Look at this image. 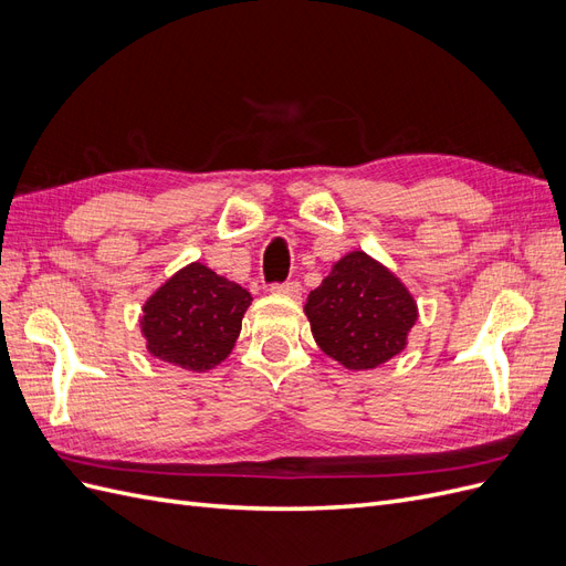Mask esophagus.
I'll list each match as a JSON object with an SVG mask.
<instances>
[{"instance_id": "1", "label": "esophagus", "mask_w": 566, "mask_h": 566, "mask_svg": "<svg viewBox=\"0 0 566 566\" xmlns=\"http://www.w3.org/2000/svg\"><path fill=\"white\" fill-rule=\"evenodd\" d=\"M271 293L285 295V297H300L302 285L297 281H287V283H281V285H271Z\"/></svg>"}]
</instances>
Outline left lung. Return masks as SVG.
Instances as JSON below:
<instances>
[{"label":"left lung","instance_id":"1","mask_svg":"<svg viewBox=\"0 0 566 566\" xmlns=\"http://www.w3.org/2000/svg\"><path fill=\"white\" fill-rule=\"evenodd\" d=\"M304 314L323 354L347 370H373L406 349L418 302L397 273L354 250L312 290Z\"/></svg>","mask_w":566,"mask_h":566}]
</instances>
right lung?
Returning <instances> with one entry per match:
<instances>
[{"mask_svg":"<svg viewBox=\"0 0 566 566\" xmlns=\"http://www.w3.org/2000/svg\"><path fill=\"white\" fill-rule=\"evenodd\" d=\"M250 304L243 285L202 262L186 264L142 306L146 349L165 364L208 373L233 352Z\"/></svg>","mask_w":566,"mask_h":566,"instance_id":"1","label":"right lung"}]
</instances>
